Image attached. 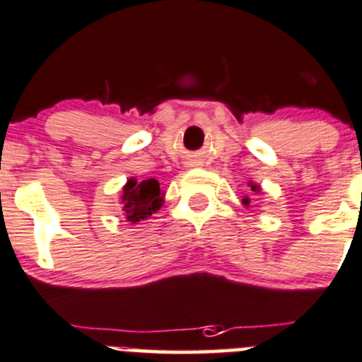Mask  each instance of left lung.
I'll list each match as a JSON object with an SVG mask.
<instances>
[{
	"label": "left lung",
	"mask_w": 362,
	"mask_h": 362,
	"mask_svg": "<svg viewBox=\"0 0 362 362\" xmlns=\"http://www.w3.org/2000/svg\"><path fill=\"white\" fill-rule=\"evenodd\" d=\"M249 187H251V191H255V192H259V185H258V184H255V182H249ZM249 203H251V199H249L247 196H245V198H242V205H244V206H247Z\"/></svg>",
	"instance_id": "left-lung-1"
}]
</instances>
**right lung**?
Instances as JSON below:
<instances>
[{
  "label": "right lung",
  "mask_w": 362,
  "mask_h": 362,
  "mask_svg": "<svg viewBox=\"0 0 362 362\" xmlns=\"http://www.w3.org/2000/svg\"><path fill=\"white\" fill-rule=\"evenodd\" d=\"M122 210L131 223L148 219L164 205V192L156 178L138 182V178H129L122 189Z\"/></svg>",
  "instance_id": "obj_1"
}]
</instances>
